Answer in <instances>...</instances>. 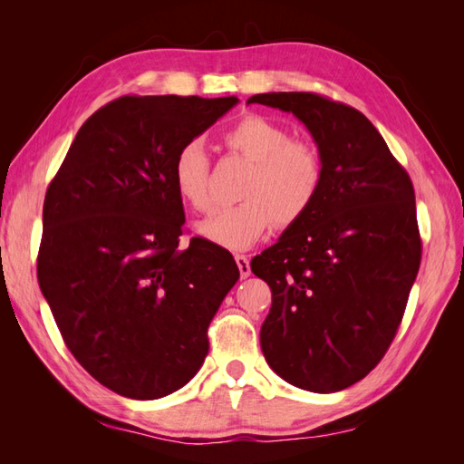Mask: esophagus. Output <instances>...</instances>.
Masks as SVG:
<instances>
[{"instance_id":"34e87169","label":"esophagus","mask_w":464,"mask_h":464,"mask_svg":"<svg viewBox=\"0 0 464 464\" xmlns=\"http://www.w3.org/2000/svg\"><path fill=\"white\" fill-rule=\"evenodd\" d=\"M236 265L237 269H240V276L242 278H247L251 275V269H249V259L246 256H236Z\"/></svg>"}]
</instances>
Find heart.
Here are the masks:
<instances>
[{
	"mask_svg": "<svg viewBox=\"0 0 464 464\" xmlns=\"http://www.w3.org/2000/svg\"><path fill=\"white\" fill-rule=\"evenodd\" d=\"M222 141L251 162L240 198L244 201L218 208L198 230L224 249L242 251L254 246L266 228H290L315 203L323 186V160L317 147L304 139H290L283 125L261 114L237 118ZM178 198L195 213L213 207L210 160L199 141L179 147L172 164Z\"/></svg>",
	"mask_w": 464,
	"mask_h": 464,
	"instance_id": "1",
	"label": "heart"
}]
</instances>
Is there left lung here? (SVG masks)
I'll return each instance as SVG.
<instances>
[{"label":"left lung","mask_w":464,"mask_h":464,"mask_svg":"<svg viewBox=\"0 0 464 464\" xmlns=\"http://www.w3.org/2000/svg\"><path fill=\"white\" fill-rule=\"evenodd\" d=\"M256 102L292 111L323 160L307 215L251 259L273 292L263 356L294 387L343 391L382 362L402 321L422 259L412 181L356 108L315 92Z\"/></svg>","instance_id":"1"}]
</instances>
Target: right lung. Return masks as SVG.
Returning a JSON list of instances; mask_svg holds the SVG:
<instances>
[{
    "mask_svg": "<svg viewBox=\"0 0 464 464\" xmlns=\"http://www.w3.org/2000/svg\"><path fill=\"white\" fill-rule=\"evenodd\" d=\"M236 96H120L82 123L42 210L38 285L67 348L121 397L170 395L199 372L207 329L240 278L228 249L179 246V147Z\"/></svg>",
    "mask_w": 464,
    "mask_h": 464,
    "instance_id": "right-lung-1",
    "label": "right lung"
}]
</instances>
